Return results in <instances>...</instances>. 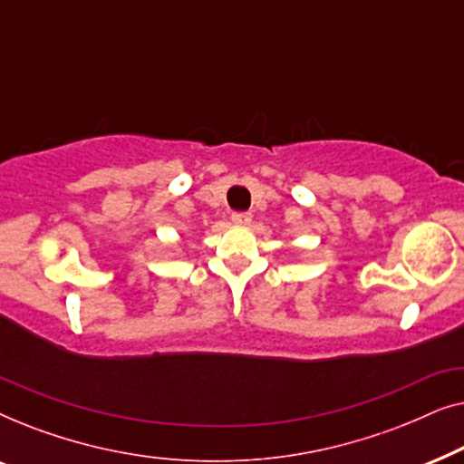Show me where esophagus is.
<instances>
[{
    "mask_svg": "<svg viewBox=\"0 0 464 464\" xmlns=\"http://www.w3.org/2000/svg\"><path fill=\"white\" fill-rule=\"evenodd\" d=\"M232 221H234V224H240V226L249 224L251 213H232Z\"/></svg>",
    "mask_w": 464,
    "mask_h": 464,
    "instance_id": "1",
    "label": "esophagus"
}]
</instances>
